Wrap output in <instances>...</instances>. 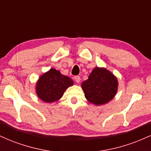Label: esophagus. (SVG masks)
I'll return each mask as SVG.
<instances>
[{
  "label": "esophagus",
  "mask_w": 151,
  "mask_h": 151,
  "mask_svg": "<svg viewBox=\"0 0 151 151\" xmlns=\"http://www.w3.org/2000/svg\"><path fill=\"white\" fill-rule=\"evenodd\" d=\"M74 79L77 83H79V81H80V77H79V76H75V77H74Z\"/></svg>",
  "instance_id": "esophagus-1"
}]
</instances>
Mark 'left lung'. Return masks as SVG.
Segmentation results:
<instances>
[{"label":"left lung","instance_id":"obj_1","mask_svg":"<svg viewBox=\"0 0 151 151\" xmlns=\"http://www.w3.org/2000/svg\"><path fill=\"white\" fill-rule=\"evenodd\" d=\"M81 88L90 103L99 106L108 103L115 96L118 90L117 78L105 68L95 67Z\"/></svg>","mask_w":151,"mask_h":151}]
</instances>
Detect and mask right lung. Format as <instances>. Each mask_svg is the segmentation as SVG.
<instances>
[{
  "instance_id": "obj_1",
  "label": "right lung",
  "mask_w": 151,
  "mask_h": 151,
  "mask_svg": "<svg viewBox=\"0 0 151 151\" xmlns=\"http://www.w3.org/2000/svg\"><path fill=\"white\" fill-rule=\"evenodd\" d=\"M73 84L72 79L62 74L60 71L51 68L37 80L36 93L42 101L51 103L61 99L65 90Z\"/></svg>"
}]
</instances>
